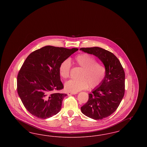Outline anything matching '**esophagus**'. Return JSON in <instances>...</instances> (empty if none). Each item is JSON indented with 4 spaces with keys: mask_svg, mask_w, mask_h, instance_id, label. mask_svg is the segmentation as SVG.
Returning <instances> with one entry per match:
<instances>
[{
    "mask_svg": "<svg viewBox=\"0 0 147 147\" xmlns=\"http://www.w3.org/2000/svg\"><path fill=\"white\" fill-rule=\"evenodd\" d=\"M77 94L76 92H68L67 93L68 95H69V96L71 95H75V94Z\"/></svg>",
    "mask_w": 147,
    "mask_h": 147,
    "instance_id": "1",
    "label": "esophagus"
}]
</instances>
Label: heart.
Returning <instances> with one entry per match:
<instances>
[{
    "label": "heart",
    "mask_w": 147,
    "mask_h": 147,
    "mask_svg": "<svg viewBox=\"0 0 147 147\" xmlns=\"http://www.w3.org/2000/svg\"><path fill=\"white\" fill-rule=\"evenodd\" d=\"M74 62L82 68L79 79H71L64 84L65 90L68 92H77L89 86L95 88L103 82L106 76V68L102 64L96 62L94 57L88 53L76 56ZM71 62L69 59L63 61L59 67V73L64 79L70 75Z\"/></svg>",
    "instance_id": "obj_1"
}]
</instances>
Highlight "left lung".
Segmentation results:
<instances>
[{
  "mask_svg": "<svg viewBox=\"0 0 147 147\" xmlns=\"http://www.w3.org/2000/svg\"><path fill=\"white\" fill-rule=\"evenodd\" d=\"M80 50L97 57L106 68L103 82L92 90L89 94L88 102L81 107V111L85 116L94 119H102L116 110L123 98L125 71L119 59L106 49L94 47Z\"/></svg>",
  "mask_w": 147,
  "mask_h": 147,
  "instance_id": "obj_1",
  "label": "left lung"
}]
</instances>
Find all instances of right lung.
<instances>
[{"label": "right lung", "mask_w": 147, "mask_h": 147, "mask_svg": "<svg viewBox=\"0 0 147 147\" xmlns=\"http://www.w3.org/2000/svg\"><path fill=\"white\" fill-rule=\"evenodd\" d=\"M78 49L47 46L28 55L17 78V90L26 110L38 119L49 118L61 109L67 95L62 89L59 67Z\"/></svg>", "instance_id": "1"}]
</instances>
